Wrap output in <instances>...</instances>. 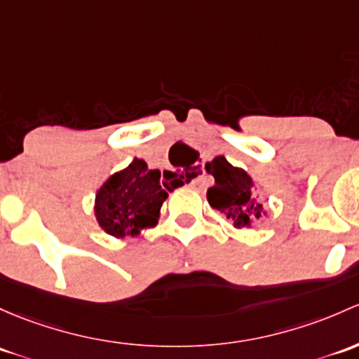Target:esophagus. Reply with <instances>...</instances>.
Masks as SVG:
<instances>
[{
	"label": "esophagus",
	"instance_id": "obj_1",
	"mask_svg": "<svg viewBox=\"0 0 359 359\" xmlns=\"http://www.w3.org/2000/svg\"><path fill=\"white\" fill-rule=\"evenodd\" d=\"M203 167L201 165H196L194 168H192V175H194V179H192V184H194V186H201L203 184Z\"/></svg>",
	"mask_w": 359,
	"mask_h": 359
}]
</instances>
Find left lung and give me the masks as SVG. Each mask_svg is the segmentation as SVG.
Listing matches in <instances>:
<instances>
[{"label":"left lung","mask_w":359,"mask_h":359,"mask_svg":"<svg viewBox=\"0 0 359 359\" xmlns=\"http://www.w3.org/2000/svg\"><path fill=\"white\" fill-rule=\"evenodd\" d=\"M206 170L215 177V186L206 192L211 208L232 218L239 229L249 225L251 218L262 217L263 205H256L251 198L252 180L244 170L232 167L224 156L206 163Z\"/></svg>","instance_id":"1"}]
</instances>
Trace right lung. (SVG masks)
<instances>
[{
	"instance_id": "right-lung-1",
	"label": "right lung",
	"mask_w": 359,
	"mask_h": 359,
	"mask_svg": "<svg viewBox=\"0 0 359 359\" xmlns=\"http://www.w3.org/2000/svg\"><path fill=\"white\" fill-rule=\"evenodd\" d=\"M167 196L160 186V170H149L146 161L135 158L97 191L94 206L97 224L110 236H135L141 229L158 224Z\"/></svg>"
}]
</instances>
